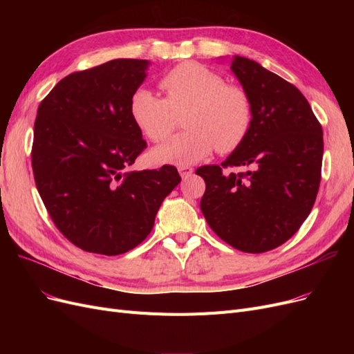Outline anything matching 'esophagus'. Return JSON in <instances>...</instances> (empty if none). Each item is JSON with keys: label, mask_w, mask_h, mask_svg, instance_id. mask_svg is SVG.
I'll return each mask as SVG.
<instances>
[{"label": "esophagus", "mask_w": 354, "mask_h": 354, "mask_svg": "<svg viewBox=\"0 0 354 354\" xmlns=\"http://www.w3.org/2000/svg\"><path fill=\"white\" fill-rule=\"evenodd\" d=\"M178 173H180L181 178H187V177H190L192 174H194V168H192V167H186V165H180V167H178Z\"/></svg>", "instance_id": "obj_1"}]
</instances>
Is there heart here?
<instances>
[{
	"label": "heart",
	"instance_id": "heart-1",
	"mask_svg": "<svg viewBox=\"0 0 354 354\" xmlns=\"http://www.w3.org/2000/svg\"><path fill=\"white\" fill-rule=\"evenodd\" d=\"M165 97L147 88L134 91L130 113L140 131L153 143L173 133L177 115L186 112L187 131L152 152L158 164L192 165L214 149L232 152L250 133L252 104L248 93L226 84L218 73L194 62L181 63L159 81Z\"/></svg>",
	"mask_w": 354,
	"mask_h": 354
}]
</instances>
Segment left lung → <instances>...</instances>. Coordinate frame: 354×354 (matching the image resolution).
Here are the masks:
<instances>
[{
	"label": "left lung",
	"mask_w": 354,
	"mask_h": 354,
	"mask_svg": "<svg viewBox=\"0 0 354 354\" xmlns=\"http://www.w3.org/2000/svg\"><path fill=\"white\" fill-rule=\"evenodd\" d=\"M230 69L248 93L252 124L245 140L221 164L248 166L246 174L203 165L201 211L218 238L260 254L285 243L308 217L320 183L322 127L292 84L260 63L233 56Z\"/></svg>",
	"instance_id": "1"
}]
</instances>
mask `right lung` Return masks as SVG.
<instances>
[{
  "label": "right lung",
  "instance_id": "add662e5",
  "mask_svg": "<svg viewBox=\"0 0 354 354\" xmlns=\"http://www.w3.org/2000/svg\"><path fill=\"white\" fill-rule=\"evenodd\" d=\"M149 65L115 59L73 72L38 106L30 155L37 189L63 236L87 252L136 248L181 181L173 165L131 171L146 142L130 100Z\"/></svg>",
  "mask_w": 354,
  "mask_h": 354
}]
</instances>
